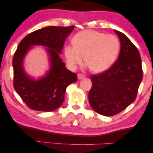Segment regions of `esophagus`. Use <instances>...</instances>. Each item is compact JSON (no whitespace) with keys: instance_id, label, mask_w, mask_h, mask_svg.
Returning <instances> with one entry per match:
<instances>
[{"instance_id":"34e87169","label":"esophagus","mask_w":153,"mask_h":153,"mask_svg":"<svg viewBox=\"0 0 153 153\" xmlns=\"http://www.w3.org/2000/svg\"><path fill=\"white\" fill-rule=\"evenodd\" d=\"M77 76H78V79L79 80L82 79H84L85 77V75L82 74H78V75H77Z\"/></svg>"}]
</instances>
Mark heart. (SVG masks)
<instances>
[{
	"mask_svg": "<svg viewBox=\"0 0 153 153\" xmlns=\"http://www.w3.org/2000/svg\"><path fill=\"white\" fill-rule=\"evenodd\" d=\"M73 45H66L64 54L68 66L75 69L83 62L95 73L106 71L114 63L120 51V41L113 34L86 30L75 35Z\"/></svg>",
	"mask_w": 153,
	"mask_h": 153,
	"instance_id": "heart-1",
	"label": "heart"
}]
</instances>
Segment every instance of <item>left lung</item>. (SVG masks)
Returning a JSON list of instances; mask_svg holds the SVG:
<instances>
[{"label": "left lung", "instance_id": "left-lung-1", "mask_svg": "<svg viewBox=\"0 0 153 153\" xmlns=\"http://www.w3.org/2000/svg\"><path fill=\"white\" fill-rule=\"evenodd\" d=\"M114 32L121 42L118 59L106 71L90 76L89 104L97 113L108 117L119 113L133 103L143 76L138 49L122 32Z\"/></svg>", "mask_w": 153, "mask_h": 153}]
</instances>
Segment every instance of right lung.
<instances>
[{
	"mask_svg": "<svg viewBox=\"0 0 153 153\" xmlns=\"http://www.w3.org/2000/svg\"><path fill=\"white\" fill-rule=\"evenodd\" d=\"M74 28V26L45 27L27 34L19 42L13 58V87L30 109L53 111L63 103L68 85L77 81V75L66 68L59 56ZM36 44L48 47L51 68L45 76L36 81L25 73L22 64L29 49Z\"/></svg>",
	"mask_w": 153,
	"mask_h": 153,
	"instance_id": "right-lung-1",
	"label": "right lung"
}]
</instances>
